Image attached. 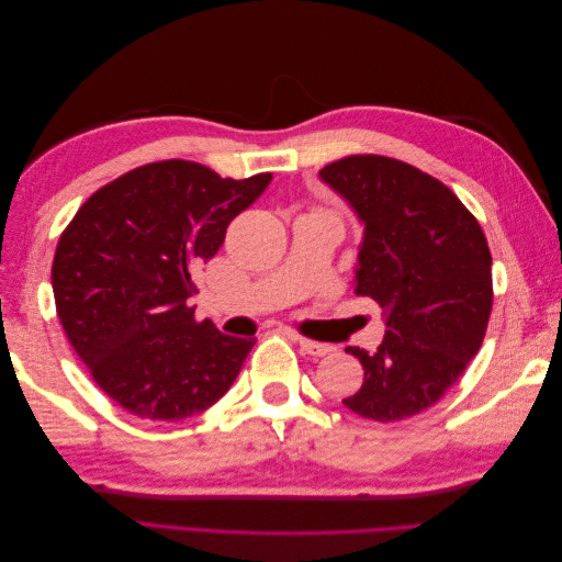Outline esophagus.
<instances>
[{
	"label": "esophagus",
	"instance_id": "1",
	"mask_svg": "<svg viewBox=\"0 0 562 562\" xmlns=\"http://www.w3.org/2000/svg\"><path fill=\"white\" fill-rule=\"evenodd\" d=\"M297 345L302 347L304 353L310 356H328L335 351L333 345H323V342H314V339H307V337H297Z\"/></svg>",
	"mask_w": 562,
	"mask_h": 562
}]
</instances>
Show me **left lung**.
<instances>
[{
    "label": "left lung",
    "instance_id": "1",
    "mask_svg": "<svg viewBox=\"0 0 562 562\" xmlns=\"http://www.w3.org/2000/svg\"><path fill=\"white\" fill-rule=\"evenodd\" d=\"M321 180L363 225L353 293L386 321L375 353L347 347L363 386L342 403L375 422L427 411L464 375L492 312V255L469 209L419 168L380 155L323 166Z\"/></svg>",
    "mask_w": 562,
    "mask_h": 562
}]
</instances>
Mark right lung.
<instances>
[{
  "label": "right lung",
  "mask_w": 562,
  "mask_h": 562,
  "mask_svg": "<svg viewBox=\"0 0 562 562\" xmlns=\"http://www.w3.org/2000/svg\"><path fill=\"white\" fill-rule=\"evenodd\" d=\"M271 173L220 178L196 161L145 164L100 187L60 234L50 283L63 330L105 394L180 422L223 398L255 337L196 321L194 277Z\"/></svg>",
  "instance_id": "1"
}]
</instances>
